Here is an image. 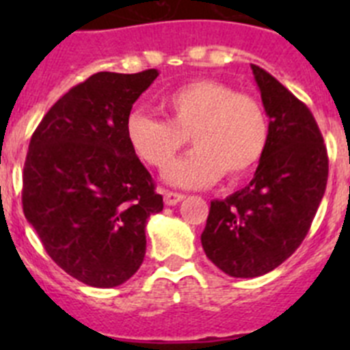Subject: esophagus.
<instances>
[{"mask_svg":"<svg viewBox=\"0 0 350 350\" xmlns=\"http://www.w3.org/2000/svg\"><path fill=\"white\" fill-rule=\"evenodd\" d=\"M163 198H165V205L175 206L177 203H180L184 200V194L180 193H172V191H163Z\"/></svg>","mask_w":350,"mask_h":350,"instance_id":"obj_1","label":"esophagus"}]
</instances>
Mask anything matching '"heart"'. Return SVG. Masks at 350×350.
Wrapping results in <instances>:
<instances>
[{
	"label": "heart",
	"instance_id": "1",
	"mask_svg": "<svg viewBox=\"0 0 350 350\" xmlns=\"http://www.w3.org/2000/svg\"><path fill=\"white\" fill-rule=\"evenodd\" d=\"M161 120L133 112L126 138L138 159L166 170L191 137L194 148L166 173V180L180 187H203L224 173L242 180L254 172L267 152L268 119L254 96L234 92L212 79H196L161 98Z\"/></svg>",
	"mask_w": 350,
	"mask_h": 350
}]
</instances>
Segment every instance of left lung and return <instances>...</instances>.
I'll use <instances>...</instances> for the list:
<instances>
[{
    "label": "left lung",
    "mask_w": 350,
    "mask_h": 350,
    "mask_svg": "<svg viewBox=\"0 0 350 350\" xmlns=\"http://www.w3.org/2000/svg\"><path fill=\"white\" fill-rule=\"evenodd\" d=\"M268 119L267 152L243 189L210 203L206 258L237 279L282 265L307 237L326 191L327 154L307 105L252 64Z\"/></svg>",
    "instance_id": "obj_1"
}]
</instances>
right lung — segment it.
Here are the masks:
<instances>
[{"label":"right lung","mask_w":350,"mask_h":350,"mask_svg":"<svg viewBox=\"0 0 350 350\" xmlns=\"http://www.w3.org/2000/svg\"><path fill=\"white\" fill-rule=\"evenodd\" d=\"M159 71H100L57 100L33 133L23 208L47 254L92 287H116L145 258V226L163 210L126 122Z\"/></svg>","instance_id":"1"}]
</instances>
